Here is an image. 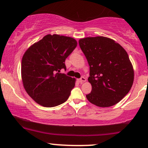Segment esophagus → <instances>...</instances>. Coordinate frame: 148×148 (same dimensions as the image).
<instances>
[{
    "label": "esophagus",
    "mask_w": 148,
    "mask_h": 148,
    "mask_svg": "<svg viewBox=\"0 0 148 148\" xmlns=\"http://www.w3.org/2000/svg\"><path fill=\"white\" fill-rule=\"evenodd\" d=\"M79 81L80 83H83V82H85V81H86V79L85 77H81V79H79Z\"/></svg>",
    "instance_id": "esophagus-1"
}]
</instances>
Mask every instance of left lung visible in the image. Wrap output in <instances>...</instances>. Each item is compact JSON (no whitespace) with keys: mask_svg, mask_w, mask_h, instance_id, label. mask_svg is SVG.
<instances>
[{"mask_svg":"<svg viewBox=\"0 0 148 148\" xmlns=\"http://www.w3.org/2000/svg\"><path fill=\"white\" fill-rule=\"evenodd\" d=\"M79 44L90 66L92 91L86 95L87 99L99 107L118 103L134 83V68L127 51L113 40L103 36L80 39Z\"/></svg>","mask_w":148,"mask_h":148,"instance_id":"1","label":"left lung"}]
</instances>
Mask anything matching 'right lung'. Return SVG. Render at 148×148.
<instances>
[{
  "mask_svg": "<svg viewBox=\"0 0 148 148\" xmlns=\"http://www.w3.org/2000/svg\"><path fill=\"white\" fill-rule=\"evenodd\" d=\"M77 46L75 39L47 35L25 51L21 61V79L28 95L45 107L66 101L76 79L59 73L66 69L64 61Z\"/></svg>",
  "mask_w": 148,
  "mask_h": 148,
  "instance_id": "1",
  "label": "right lung"
}]
</instances>
